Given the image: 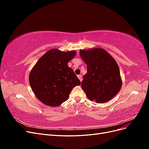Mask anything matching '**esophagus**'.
<instances>
[{"label": "esophagus", "instance_id": "obj_1", "mask_svg": "<svg viewBox=\"0 0 149 149\" xmlns=\"http://www.w3.org/2000/svg\"><path fill=\"white\" fill-rule=\"evenodd\" d=\"M78 79L80 80V81L81 82V81H82V76L81 75V74H79V75L78 76Z\"/></svg>", "mask_w": 149, "mask_h": 149}]
</instances>
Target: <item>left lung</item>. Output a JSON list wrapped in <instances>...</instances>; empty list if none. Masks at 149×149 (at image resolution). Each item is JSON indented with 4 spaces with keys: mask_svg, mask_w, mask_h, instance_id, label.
Here are the masks:
<instances>
[{
    "mask_svg": "<svg viewBox=\"0 0 149 149\" xmlns=\"http://www.w3.org/2000/svg\"><path fill=\"white\" fill-rule=\"evenodd\" d=\"M79 55L87 65L81 88L90 101L96 103L109 101L122 87L118 63L110 54L101 48L80 49Z\"/></svg>",
    "mask_w": 149,
    "mask_h": 149,
    "instance_id": "obj_1",
    "label": "left lung"
}]
</instances>
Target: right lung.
<instances>
[{
  "label": "right lung",
  "mask_w": 149,
  "mask_h": 149,
  "mask_svg": "<svg viewBox=\"0 0 149 149\" xmlns=\"http://www.w3.org/2000/svg\"><path fill=\"white\" fill-rule=\"evenodd\" d=\"M75 51L51 49L40 58L29 74V83L35 96L47 106L56 107L66 101L71 90L81 84L68 65Z\"/></svg>",
  "instance_id": "add662e5"
}]
</instances>
